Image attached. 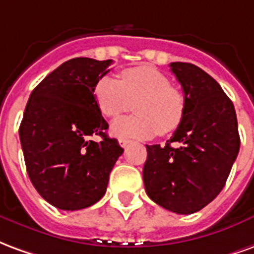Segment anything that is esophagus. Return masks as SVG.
I'll return each mask as SVG.
<instances>
[{"label":"esophagus","mask_w":254,"mask_h":254,"mask_svg":"<svg viewBox=\"0 0 254 254\" xmlns=\"http://www.w3.org/2000/svg\"><path fill=\"white\" fill-rule=\"evenodd\" d=\"M129 144H130V140H127V138H121L120 140V145H121L122 148H127Z\"/></svg>","instance_id":"esophagus-1"}]
</instances>
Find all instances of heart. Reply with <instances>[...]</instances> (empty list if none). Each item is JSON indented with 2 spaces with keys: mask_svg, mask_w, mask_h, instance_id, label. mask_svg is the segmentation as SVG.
Here are the masks:
<instances>
[{
  "mask_svg": "<svg viewBox=\"0 0 254 254\" xmlns=\"http://www.w3.org/2000/svg\"><path fill=\"white\" fill-rule=\"evenodd\" d=\"M94 96L100 113L116 118L133 109L136 116L113 122L111 133L118 138H148L178 129L185 117L187 102L169 77L151 66L125 69L121 80L102 77L95 84Z\"/></svg>",
  "mask_w": 254,
  "mask_h": 254,
  "instance_id": "heart-1",
  "label": "heart"
}]
</instances>
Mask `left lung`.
<instances>
[{"label": "left lung", "mask_w": 254, "mask_h": 254, "mask_svg": "<svg viewBox=\"0 0 254 254\" xmlns=\"http://www.w3.org/2000/svg\"><path fill=\"white\" fill-rule=\"evenodd\" d=\"M170 67L184 91L185 117L165 147L145 145L143 181L152 201L188 215L223 189L241 141L234 105L218 81L193 64Z\"/></svg>", "instance_id": "1"}]
</instances>
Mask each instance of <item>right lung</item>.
Wrapping results in <instances>:
<instances>
[{"instance_id": "obj_1", "label": "right lung", "mask_w": 254, "mask_h": 254, "mask_svg": "<svg viewBox=\"0 0 254 254\" xmlns=\"http://www.w3.org/2000/svg\"><path fill=\"white\" fill-rule=\"evenodd\" d=\"M111 63L69 60L36 85L25 106L19 134L27 173L38 193L64 211L99 201L124 152L107 136L109 124L94 96L95 84ZM89 135H99L101 141Z\"/></svg>"}]
</instances>
